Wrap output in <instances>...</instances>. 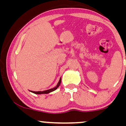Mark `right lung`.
<instances>
[{
    "instance_id": "obj_1",
    "label": "right lung",
    "mask_w": 126,
    "mask_h": 126,
    "mask_svg": "<svg viewBox=\"0 0 126 126\" xmlns=\"http://www.w3.org/2000/svg\"><path fill=\"white\" fill-rule=\"evenodd\" d=\"M61 80H62L61 78H60V80H59V81L58 82V83H57V86H56V87L51 88V89H48V90L44 91H37V92H36V91H30V92H32V93L35 94H48V93H50V92H53V91H54L56 90V89H57V88H58L59 86H60V83H61Z\"/></svg>"
}]
</instances>
